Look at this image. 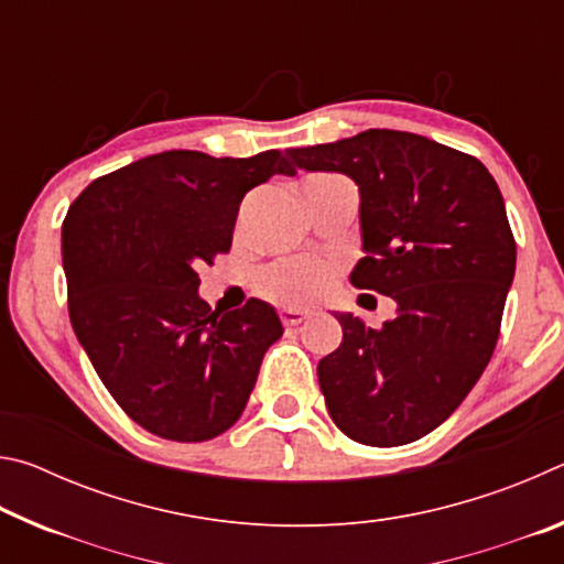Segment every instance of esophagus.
<instances>
[{
    "instance_id": "esophagus-1",
    "label": "esophagus",
    "mask_w": 564,
    "mask_h": 564,
    "mask_svg": "<svg viewBox=\"0 0 564 564\" xmlns=\"http://www.w3.org/2000/svg\"><path fill=\"white\" fill-rule=\"evenodd\" d=\"M308 316H311V311H305V308H283L281 311L283 326H299V323H303Z\"/></svg>"
}]
</instances>
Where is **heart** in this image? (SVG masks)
I'll return each mask as SVG.
<instances>
[{
	"label": "heart",
	"mask_w": 564,
	"mask_h": 564,
	"mask_svg": "<svg viewBox=\"0 0 564 564\" xmlns=\"http://www.w3.org/2000/svg\"><path fill=\"white\" fill-rule=\"evenodd\" d=\"M328 281L326 265L311 259H293L265 269L259 279V291L275 303L305 305L323 293Z\"/></svg>",
	"instance_id": "1"
}]
</instances>
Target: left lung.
I'll use <instances>...</instances> for the list:
<instances>
[{"label":"left lung","instance_id":"8db88e82","mask_svg":"<svg viewBox=\"0 0 564 564\" xmlns=\"http://www.w3.org/2000/svg\"><path fill=\"white\" fill-rule=\"evenodd\" d=\"M289 156L356 181L366 256L350 283L395 301L380 330L336 313L343 340L318 362L328 413L356 443H413L453 415L498 343L518 256L500 188L475 156L393 129Z\"/></svg>","mask_w":564,"mask_h":564}]
</instances>
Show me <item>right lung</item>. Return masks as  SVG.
Here are the masks:
<instances>
[{"label": "right lung", "mask_w": 564, "mask_h": 564, "mask_svg": "<svg viewBox=\"0 0 564 564\" xmlns=\"http://www.w3.org/2000/svg\"><path fill=\"white\" fill-rule=\"evenodd\" d=\"M273 174L279 151L251 159L164 151L82 191L62 226L72 328L131 420L166 441L228 431L283 326L273 305L212 311L202 263L231 248L243 196Z\"/></svg>", "instance_id": "add662e5"}]
</instances>
